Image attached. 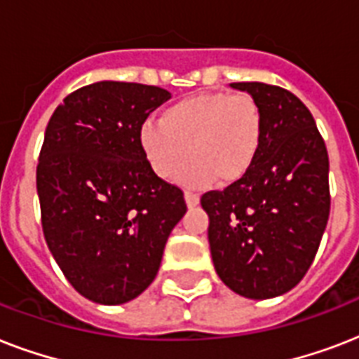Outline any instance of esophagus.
Returning <instances> with one entry per match:
<instances>
[{
    "label": "esophagus",
    "instance_id": "1",
    "mask_svg": "<svg viewBox=\"0 0 359 359\" xmlns=\"http://www.w3.org/2000/svg\"><path fill=\"white\" fill-rule=\"evenodd\" d=\"M184 199H186V205H188L190 208H194L199 205V196H197V194H194V191H184Z\"/></svg>",
    "mask_w": 359,
    "mask_h": 359
}]
</instances>
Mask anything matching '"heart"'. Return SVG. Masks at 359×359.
Instances as JSON below:
<instances>
[{"label":"heart","mask_w":359,"mask_h":359,"mask_svg":"<svg viewBox=\"0 0 359 359\" xmlns=\"http://www.w3.org/2000/svg\"><path fill=\"white\" fill-rule=\"evenodd\" d=\"M264 137L261 104L248 93H203L171 104L160 123L140 128V147L152 173L162 180L177 177L188 160L182 180L207 186L214 179L229 186L255 165Z\"/></svg>","instance_id":"1"}]
</instances>
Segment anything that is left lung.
Returning <instances> with one entry per match:
<instances>
[{
	"label": "left lung",
	"instance_id": "left-lung-1",
	"mask_svg": "<svg viewBox=\"0 0 359 359\" xmlns=\"http://www.w3.org/2000/svg\"><path fill=\"white\" fill-rule=\"evenodd\" d=\"M261 104L264 137L255 165L224 191H207L208 244L219 279L251 300L300 283L330 216L328 151L311 111L292 93L261 81L231 83Z\"/></svg>",
	"mask_w": 359,
	"mask_h": 359
}]
</instances>
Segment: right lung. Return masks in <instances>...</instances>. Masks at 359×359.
Instances as JSON below:
<instances>
[{
    "instance_id": "1",
    "label": "right lung",
    "mask_w": 359,
    "mask_h": 359,
    "mask_svg": "<svg viewBox=\"0 0 359 359\" xmlns=\"http://www.w3.org/2000/svg\"><path fill=\"white\" fill-rule=\"evenodd\" d=\"M171 98L162 87L97 81L70 93L46 126L36 194L53 259L87 300L119 306L154 281L184 194L152 173L140 128Z\"/></svg>"
}]
</instances>
